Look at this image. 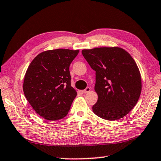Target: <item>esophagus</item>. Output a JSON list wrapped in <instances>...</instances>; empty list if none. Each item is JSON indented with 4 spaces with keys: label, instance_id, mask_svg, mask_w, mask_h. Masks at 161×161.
<instances>
[{
    "label": "esophagus",
    "instance_id": "1",
    "mask_svg": "<svg viewBox=\"0 0 161 161\" xmlns=\"http://www.w3.org/2000/svg\"><path fill=\"white\" fill-rule=\"evenodd\" d=\"M90 90H91V89L89 88V87H86V88L84 89V90L81 91V92H82V93H84V94H86V93H88V92H90Z\"/></svg>",
    "mask_w": 161,
    "mask_h": 161
}]
</instances>
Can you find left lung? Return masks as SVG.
Here are the masks:
<instances>
[{"instance_id":"obj_1","label":"left lung","mask_w":161,"mask_h":161,"mask_svg":"<svg viewBox=\"0 0 161 161\" xmlns=\"http://www.w3.org/2000/svg\"><path fill=\"white\" fill-rule=\"evenodd\" d=\"M81 53L96 72L98 100L93 112L108 121L123 118L135 107L141 92V74L134 59L118 47L83 50Z\"/></svg>"}]
</instances>
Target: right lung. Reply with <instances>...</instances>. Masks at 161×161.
I'll use <instances>...</instances> for the list:
<instances>
[{
    "label": "right lung",
    "mask_w": 161,
    "mask_h": 161,
    "mask_svg": "<svg viewBox=\"0 0 161 161\" xmlns=\"http://www.w3.org/2000/svg\"><path fill=\"white\" fill-rule=\"evenodd\" d=\"M68 49L42 52L26 71L24 94L37 114L49 121L67 115L77 92L71 86L69 65L79 53Z\"/></svg>",
    "instance_id": "add662e5"
}]
</instances>
